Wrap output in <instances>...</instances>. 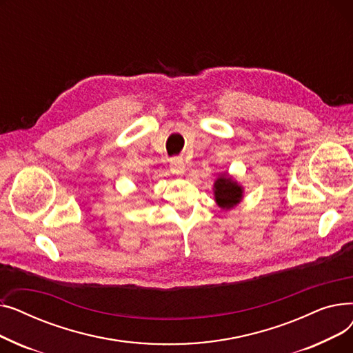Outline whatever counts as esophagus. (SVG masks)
Listing matches in <instances>:
<instances>
[{"mask_svg": "<svg viewBox=\"0 0 353 353\" xmlns=\"http://www.w3.org/2000/svg\"><path fill=\"white\" fill-rule=\"evenodd\" d=\"M184 170H186V165H184L183 160L181 159H173L170 161V172L174 173V174H183Z\"/></svg>", "mask_w": 353, "mask_h": 353, "instance_id": "obj_1", "label": "esophagus"}]
</instances>
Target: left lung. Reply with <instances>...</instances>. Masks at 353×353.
<instances>
[{"label": "left lung", "mask_w": 353, "mask_h": 353, "mask_svg": "<svg viewBox=\"0 0 353 353\" xmlns=\"http://www.w3.org/2000/svg\"><path fill=\"white\" fill-rule=\"evenodd\" d=\"M242 188L226 176H221L214 183L216 201L221 209H230L242 199Z\"/></svg>", "instance_id": "8db88e82"}]
</instances>
